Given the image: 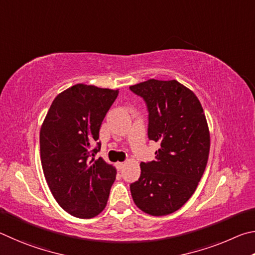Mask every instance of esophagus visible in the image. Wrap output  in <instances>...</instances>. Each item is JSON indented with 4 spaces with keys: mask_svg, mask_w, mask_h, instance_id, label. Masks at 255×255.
Masks as SVG:
<instances>
[{
    "mask_svg": "<svg viewBox=\"0 0 255 255\" xmlns=\"http://www.w3.org/2000/svg\"><path fill=\"white\" fill-rule=\"evenodd\" d=\"M125 163L124 162H116V168L119 169V170H122V169L124 168Z\"/></svg>",
    "mask_w": 255,
    "mask_h": 255,
    "instance_id": "obj_1",
    "label": "esophagus"
}]
</instances>
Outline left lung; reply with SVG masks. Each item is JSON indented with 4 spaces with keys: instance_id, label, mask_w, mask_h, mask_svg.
<instances>
[{
    "instance_id": "1",
    "label": "left lung",
    "mask_w": 255,
    "mask_h": 255,
    "mask_svg": "<svg viewBox=\"0 0 255 255\" xmlns=\"http://www.w3.org/2000/svg\"><path fill=\"white\" fill-rule=\"evenodd\" d=\"M130 89L145 102L149 140L160 143L153 161L141 162L132 198L146 214L168 215L191 197L206 168V118L197 96L177 80L149 79Z\"/></svg>"
}]
</instances>
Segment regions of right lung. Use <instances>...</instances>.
<instances>
[{
  "label": "right lung",
  "mask_w": 255,
  "mask_h": 255,
  "mask_svg": "<svg viewBox=\"0 0 255 255\" xmlns=\"http://www.w3.org/2000/svg\"><path fill=\"white\" fill-rule=\"evenodd\" d=\"M119 89L77 84L60 93L40 130V157L47 184L70 215L92 218L105 208L116 171L95 155L100 128Z\"/></svg>",
  "instance_id": "1"
}]
</instances>
